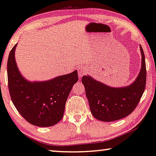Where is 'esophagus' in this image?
Segmentation results:
<instances>
[{"mask_svg": "<svg viewBox=\"0 0 156 156\" xmlns=\"http://www.w3.org/2000/svg\"><path fill=\"white\" fill-rule=\"evenodd\" d=\"M87 73V70L85 68H83L80 69H78V77L81 78L83 76L86 75Z\"/></svg>", "mask_w": 156, "mask_h": 156, "instance_id": "esophagus-1", "label": "esophagus"}]
</instances>
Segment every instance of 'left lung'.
Segmentation results:
<instances>
[{
	"instance_id": "1",
	"label": "left lung",
	"mask_w": 156,
	"mask_h": 156,
	"mask_svg": "<svg viewBox=\"0 0 156 156\" xmlns=\"http://www.w3.org/2000/svg\"><path fill=\"white\" fill-rule=\"evenodd\" d=\"M140 71L131 84L124 87H111L89 75L82 78L90 111L96 119L112 122L129 115L138 105L145 90L146 69L141 45Z\"/></svg>"
}]
</instances>
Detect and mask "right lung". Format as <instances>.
I'll list each match as a JSON object with an SVG mask.
<instances>
[{
    "mask_svg": "<svg viewBox=\"0 0 156 156\" xmlns=\"http://www.w3.org/2000/svg\"><path fill=\"white\" fill-rule=\"evenodd\" d=\"M14 46L8 60V87L11 99L21 115L37 127H50L62 119L65 104L73 85L78 80V72L59 76L45 81L25 78L16 63Z\"/></svg>",
    "mask_w": 156,
    "mask_h": 156,
    "instance_id": "obj_1",
    "label": "right lung"
}]
</instances>
